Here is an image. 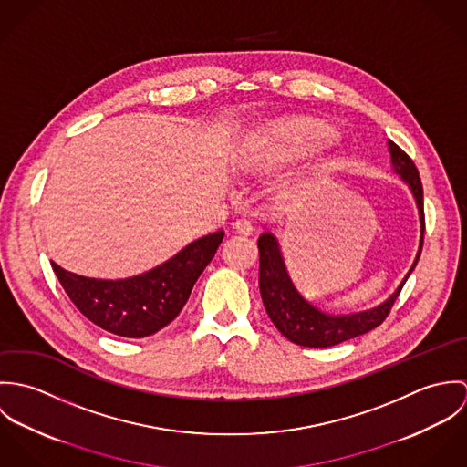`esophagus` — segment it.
Instances as JSON below:
<instances>
[{
  "label": "esophagus",
  "mask_w": 467,
  "mask_h": 467,
  "mask_svg": "<svg viewBox=\"0 0 467 467\" xmlns=\"http://www.w3.org/2000/svg\"><path fill=\"white\" fill-rule=\"evenodd\" d=\"M234 232L241 234V235H252L254 226L248 219H237V221H234Z\"/></svg>",
  "instance_id": "esophagus-1"
}]
</instances>
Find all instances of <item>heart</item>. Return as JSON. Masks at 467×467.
<instances>
[{
    "instance_id": "b5f03b06",
    "label": "heart",
    "mask_w": 467,
    "mask_h": 467,
    "mask_svg": "<svg viewBox=\"0 0 467 467\" xmlns=\"http://www.w3.org/2000/svg\"><path fill=\"white\" fill-rule=\"evenodd\" d=\"M331 138V130L306 117L276 122L259 133L252 134L243 147V160L248 169L263 167L267 161L300 154L309 147Z\"/></svg>"
}]
</instances>
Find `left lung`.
Wrapping results in <instances>:
<instances>
[{"instance_id": "obj_1", "label": "left lung", "mask_w": 467, "mask_h": 467, "mask_svg": "<svg viewBox=\"0 0 467 467\" xmlns=\"http://www.w3.org/2000/svg\"><path fill=\"white\" fill-rule=\"evenodd\" d=\"M389 152H390V163L394 172L400 174V180L408 185L417 204L419 223H420V241H419L415 261L404 275V278L400 280L398 289L379 306L372 309L350 313V315H331L318 309L307 298H304L300 291L295 287L285 266L278 239L271 232H265L259 237V243H257L259 254H261L259 287H261L263 304L275 327L289 341L302 347L326 348L376 329L389 317L390 307L398 300L404 282L417 266V261L422 250V237H424L422 183L411 158L392 140H389Z\"/></svg>"}]
</instances>
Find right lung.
I'll return each mask as SVG.
<instances>
[{
	"instance_id": "obj_1",
	"label": "right lung",
	"mask_w": 467,
	"mask_h": 467,
	"mask_svg": "<svg viewBox=\"0 0 467 467\" xmlns=\"http://www.w3.org/2000/svg\"><path fill=\"white\" fill-rule=\"evenodd\" d=\"M223 237V230L208 234L160 266L130 278H91L56 263L52 267L69 300L89 322L117 336L145 337L180 315Z\"/></svg>"
}]
</instances>
